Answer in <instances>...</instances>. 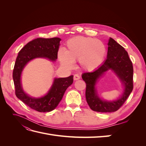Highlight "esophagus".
Wrapping results in <instances>:
<instances>
[{"label":"esophagus","mask_w":146,"mask_h":146,"mask_svg":"<svg viewBox=\"0 0 146 146\" xmlns=\"http://www.w3.org/2000/svg\"><path fill=\"white\" fill-rule=\"evenodd\" d=\"M80 78V77L78 76V74H75L74 76V80H79V79Z\"/></svg>","instance_id":"esophagus-1"}]
</instances>
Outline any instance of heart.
Wrapping results in <instances>:
<instances>
[{
    "instance_id": "heart-1",
    "label": "heart",
    "mask_w": 146,
    "mask_h": 146,
    "mask_svg": "<svg viewBox=\"0 0 146 146\" xmlns=\"http://www.w3.org/2000/svg\"><path fill=\"white\" fill-rule=\"evenodd\" d=\"M107 53V47L99 39L77 36L66 42L64 51L60 50L58 57L66 68L72 69L74 63L78 61L81 69L90 71L103 63Z\"/></svg>"
}]
</instances>
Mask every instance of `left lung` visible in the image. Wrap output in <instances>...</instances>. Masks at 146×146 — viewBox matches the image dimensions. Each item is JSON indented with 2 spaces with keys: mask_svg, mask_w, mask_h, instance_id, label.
<instances>
[{
  "mask_svg": "<svg viewBox=\"0 0 146 146\" xmlns=\"http://www.w3.org/2000/svg\"><path fill=\"white\" fill-rule=\"evenodd\" d=\"M107 58L99 68L82 74L86 83V99L90 108L95 111L108 113L116 111L127 99L133 88V68L127 52L115 40L110 38L108 43ZM111 69L124 83L125 90L121 98L113 102L101 100L96 94L95 84L105 72Z\"/></svg>",
  "mask_w": 146,
  "mask_h": 146,
  "instance_id": "8db88e82",
  "label": "left lung"
}]
</instances>
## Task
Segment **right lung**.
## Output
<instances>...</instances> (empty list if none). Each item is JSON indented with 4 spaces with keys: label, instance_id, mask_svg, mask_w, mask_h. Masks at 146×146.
I'll return each instance as SVG.
<instances>
[{
    "label": "right lung",
    "instance_id": "1",
    "mask_svg": "<svg viewBox=\"0 0 146 146\" xmlns=\"http://www.w3.org/2000/svg\"><path fill=\"white\" fill-rule=\"evenodd\" d=\"M61 39L59 38L35 39L27 43L19 51L13 71V78L17 98L30 108L39 112H49L54 110L67 88L73 83V76L66 78H55L48 93L41 98L35 99L26 94L22 88L21 74L29 61L35 58H47L52 61L57 59Z\"/></svg>",
    "mask_w": 146,
    "mask_h": 146
}]
</instances>
